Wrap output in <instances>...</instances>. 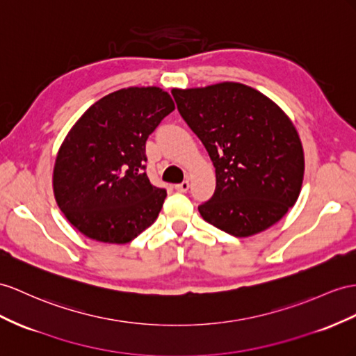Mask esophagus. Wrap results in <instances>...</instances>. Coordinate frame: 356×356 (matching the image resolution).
Returning a JSON list of instances; mask_svg holds the SVG:
<instances>
[{
    "label": "esophagus",
    "mask_w": 356,
    "mask_h": 356,
    "mask_svg": "<svg viewBox=\"0 0 356 356\" xmlns=\"http://www.w3.org/2000/svg\"><path fill=\"white\" fill-rule=\"evenodd\" d=\"M175 189L177 191V193H186V191L189 189V181L185 180V181H181V184H179V185H175Z\"/></svg>",
    "instance_id": "esophagus-1"
}]
</instances>
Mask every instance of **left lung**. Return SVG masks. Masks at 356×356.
<instances>
[{
  "label": "left lung",
  "mask_w": 356,
  "mask_h": 356,
  "mask_svg": "<svg viewBox=\"0 0 356 356\" xmlns=\"http://www.w3.org/2000/svg\"><path fill=\"white\" fill-rule=\"evenodd\" d=\"M171 93L215 167V193L198 206L203 220L236 238L278 222L296 203L305 168L302 143L287 114L239 83Z\"/></svg>",
  "instance_id": "obj_1"
}]
</instances>
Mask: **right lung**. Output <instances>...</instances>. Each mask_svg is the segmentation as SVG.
Wrapping results in <instances>:
<instances>
[{
  "label": "right lung",
  "mask_w": 356,
  "mask_h": 356,
  "mask_svg": "<svg viewBox=\"0 0 356 356\" xmlns=\"http://www.w3.org/2000/svg\"><path fill=\"white\" fill-rule=\"evenodd\" d=\"M175 111L159 87H127L99 99L78 118L54 165L56 202L87 238L127 243L150 227L167 191L145 175V141Z\"/></svg>",
  "instance_id": "right-lung-1"
}]
</instances>
